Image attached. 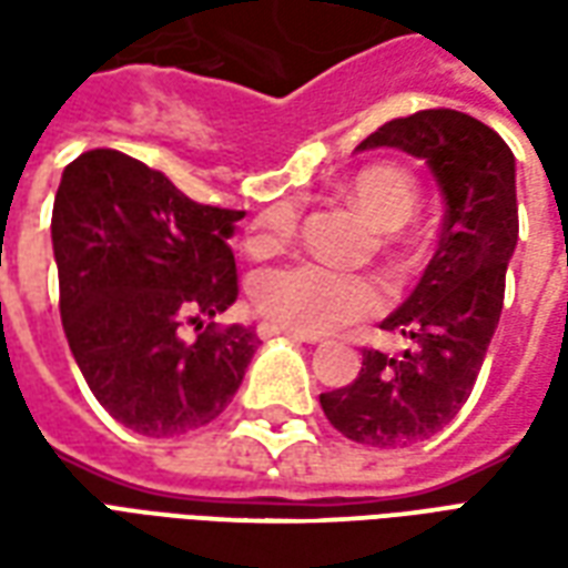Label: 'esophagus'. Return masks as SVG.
I'll return each instance as SVG.
<instances>
[{
	"instance_id": "obj_1",
	"label": "esophagus",
	"mask_w": 568,
	"mask_h": 568,
	"mask_svg": "<svg viewBox=\"0 0 568 568\" xmlns=\"http://www.w3.org/2000/svg\"><path fill=\"white\" fill-rule=\"evenodd\" d=\"M276 334H283V337H292V341H304V344H316V341H320L316 334L292 332V328H283V325H276V322H261V325H258L261 341H267V337H276Z\"/></svg>"
}]
</instances>
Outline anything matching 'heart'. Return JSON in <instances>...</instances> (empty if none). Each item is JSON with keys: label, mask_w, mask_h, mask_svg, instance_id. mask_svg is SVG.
I'll return each mask as SVG.
<instances>
[{"label": "heart", "mask_w": 568, "mask_h": 568, "mask_svg": "<svg viewBox=\"0 0 568 568\" xmlns=\"http://www.w3.org/2000/svg\"><path fill=\"white\" fill-rule=\"evenodd\" d=\"M353 206L368 215L383 231H395L417 215L419 187L414 175L393 163H374L353 175L346 187ZM301 222V210L292 200L273 203L248 231L252 252H273L288 243ZM252 304L264 320L304 334L344 328L353 322L377 316L386 304V288L368 273L334 271L316 261H295L267 267L252 280Z\"/></svg>", "instance_id": "1"}]
</instances>
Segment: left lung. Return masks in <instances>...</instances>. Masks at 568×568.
<instances>
[{
  "mask_svg": "<svg viewBox=\"0 0 568 568\" xmlns=\"http://www.w3.org/2000/svg\"><path fill=\"white\" fill-rule=\"evenodd\" d=\"M381 145L417 154L438 179V252L414 295L381 325L414 346L405 356L365 349L356 381L322 393L320 405L344 438L393 450L432 438L475 389L517 246V187L505 140L456 109L395 118L358 142V149Z\"/></svg>",
  "mask_w": 568,
  "mask_h": 568,
  "instance_id": "1",
  "label": "left lung"
}]
</instances>
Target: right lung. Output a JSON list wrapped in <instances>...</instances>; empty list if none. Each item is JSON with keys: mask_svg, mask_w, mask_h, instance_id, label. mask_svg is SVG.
<instances>
[{"mask_svg": "<svg viewBox=\"0 0 568 568\" xmlns=\"http://www.w3.org/2000/svg\"><path fill=\"white\" fill-rule=\"evenodd\" d=\"M243 215L185 197L124 151H84L63 170L51 215L60 320L121 426L173 438L231 405L261 344L212 322L240 295L227 236Z\"/></svg>", "mask_w": 568, "mask_h": 568, "instance_id": "1", "label": "right lung"}]
</instances>
